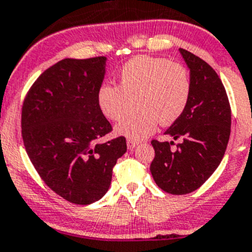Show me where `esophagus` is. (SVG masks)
<instances>
[{"label":"esophagus","instance_id":"34e87169","mask_svg":"<svg viewBox=\"0 0 252 252\" xmlns=\"http://www.w3.org/2000/svg\"><path fill=\"white\" fill-rule=\"evenodd\" d=\"M137 146H138V142H137V141H132V139H127V148H128L129 151H132V149H134Z\"/></svg>","mask_w":252,"mask_h":252}]
</instances>
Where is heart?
Masks as SVG:
<instances>
[{
    "label": "heart",
    "instance_id": "obj_1",
    "mask_svg": "<svg viewBox=\"0 0 252 252\" xmlns=\"http://www.w3.org/2000/svg\"><path fill=\"white\" fill-rule=\"evenodd\" d=\"M191 95V78L184 64L163 57L136 56L128 60L118 76V87L101 84L96 92L100 113L110 121L125 116L128 100L136 98L137 115L121 121L116 134L141 141L161 125L175 123L184 114Z\"/></svg>",
    "mask_w": 252,
    "mask_h": 252
}]
</instances>
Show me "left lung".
<instances>
[{
	"mask_svg": "<svg viewBox=\"0 0 252 252\" xmlns=\"http://www.w3.org/2000/svg\"><path fill=\"white\" fill-rule=\"evenodd\" d=\"M190 69L191 95L183 115L165 134L183 143L152 141L156 157L151 173L157 185L171 195L197 190L223 159L230 136L231 111L225 89L213 68L196 55L179 49Z\"/></svg>",
	"mask_w": 252,
	"mask_h": 252,
	"instance_id": "obj_1",
	"label": "left lung"
}]
</instances>
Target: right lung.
Masks as SVG:
<instances>
[{"mask_svg": "<svg viewBox=\"0 0 252 252\" xmlns=\"http://www.w3.org/2000/svg\"><path fill=\"white\" fill-rule=\"evenodd\" d=\"M104 56L64 59L34 82L22 109V136L34 168L68 202L91 205L111 184L126 153L125 137L100 143L111 125L96 104L106 72Z\"/></svg>", "mask_w": 252, "mask_h": 252, "instance_id": "obj_1", "label": "right lung"}]
</instances>
